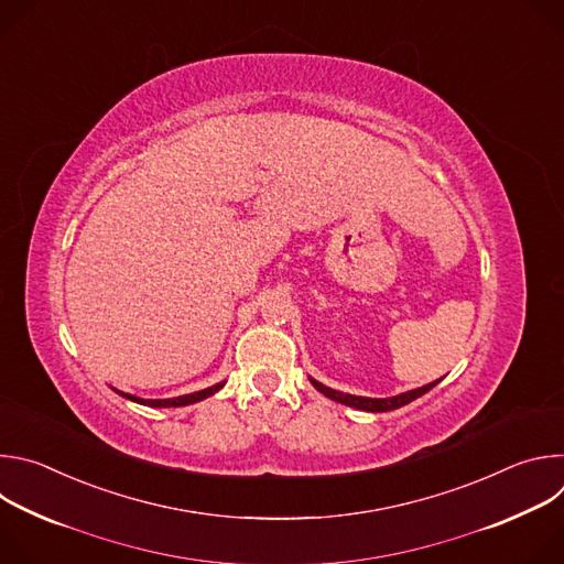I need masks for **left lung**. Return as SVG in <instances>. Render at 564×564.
Instances as JSON below:
<instances>
[{
  "instance_id": "obj_1",
  "label": "left lung",
  "mask_w": 564,
  "mask_h": 564,
  "mask_svg": "<svg viewBox=\"0 0 564 564\" xmlns=\"http://www.w3.org/2000/svg\"><path fill=\"white\" fill-rule=\"evenodd\" d=\"M310 381H312V386H314L318 392H324L326 397L339 401V404H346V406L359 409V411H368V413H386V411H394V409H401V406L411 404L413 399H417V397H422L424 392H429L440 379L433 381V383H426V386H422V388H415V390H409V392H401V394H397V397H388V399H370V397L344 394V392L333 390V388H328V386H324V383H318V381H314V379H310Z\"/></svg>"
}]
</instances>
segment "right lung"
<instances>
[{
	"mask_svg": "<svg viewBox=\"0 0 564 564\" xmlns=\"http://www.w3.org/2000/svg\"><path fill=\"white\" fill-rule=\"evenodd\" d=\"M220 388H223V383H216L212 388H205V390H198V392H192V394H183V397H174V399H142V397H133V394H127V392H120V394L131 399V401H138V404L153 406V409H178V406L194 404V401H200V399L218 392Z\"/></svg>",
	"mask_w": 564,
	"mask_h": 564,
	"instance_id": "1",
	"label": "right lung"
}]
</instances>
